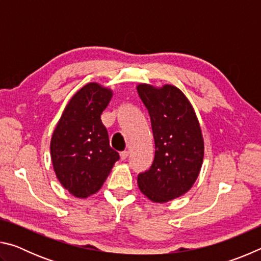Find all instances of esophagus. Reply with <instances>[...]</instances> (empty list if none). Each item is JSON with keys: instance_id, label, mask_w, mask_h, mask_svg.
<instances>
[{"instance_id": "34e87169", "label": "esophagus", "mask_w": 261, "mask_h": 261, "mask_svg": "<svg viewBox=\"0 0 261 261\" xmlns=\"http://www.w3.org/2000/svg\"><path fill=\"white\" fill-rule=\"evenodd\" d=\"M121 155V160H125V159L129 156V151H123L120 153Z\"/></svg>"}]
</instances>
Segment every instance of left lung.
<instances>
[{
  "instance_id": "8db88e82",
  "label": "left lung",
  "mask_w": 261,
  "mask_h": 261,
  "mask_svg": "<svg viewBox=\"0 0 261 261\" xmlns=\"http://www.w3.org/2000/svg\"><path fill=\"white\" fill-rule=\"evenodd\" d=\"M147 108L155 155L151 168L138 175V187L149 200L163 204L188 192L199 176L204 138L192 105L174 85H137Z\"/></svg>"
}]
</instances>
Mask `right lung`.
<instances>
[{
    "label": "right lung",
    "mask_w": 261,
    "mask_h": 261,
    "mask_svg": "<svg viewBox=\"0 0 261 261\" xmlns=\"http://www.w3.org/2000/svg\"><path fill=\"white\" fill-rule=\"evenodd\" d=\"M113 96L98 83L84 85L65 106L50 140L57 179L76 198L99 191L120 155L110 147L101 114Z\"/></svg>",
    "instance_id": "obj_1"
}]
</instances>
